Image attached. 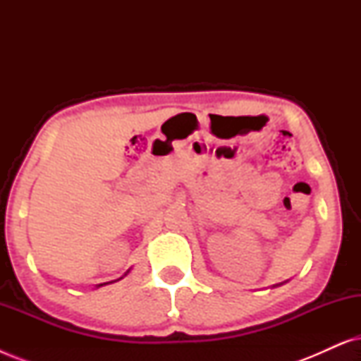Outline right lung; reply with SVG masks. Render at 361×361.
I'll use <instances>...</instances> for the list:
<instances>
[{"instance_id": "obj_1", "label": "right lung", "mask_w": 361, "mask_h": 361, "mask_svg": "<svg viewBox=\"0 0 361 361\" xmlns=\"http://www.w3.org/2000/svg\"><path fill=\"white\" fill-rule=\"evenodd\" d=\"M126 273H128V271H126ZM126 276V274H125ZM121 279V278H120ZM103 284H108V283H103ZM103 284H98V288H100V286H103Z\"/></svg>"}]
</instances>
